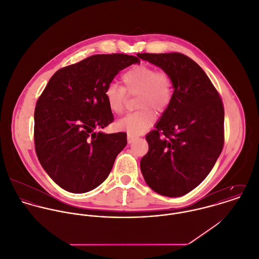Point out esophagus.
<instances>
[{
    "label": "esophagus",
    "instance_id": "esophagus-1",
    "mask_svg": "<svg viewBox=\"0 0 259 259\" xmlns=\"http://www.w3.org/2000/svg\"><path fill=\"white\" fill-rule=\"evenodd\" d=\"M138 138H139V136H137V135L127 134V143H128V144H132V143H134Z\"/></svg>",
    "mask_w": 259,
    "mask_h": 259
}]
</instances>
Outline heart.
I'll return each instance as SVG.
<instances>
[{
	"label": "heart",
	"instance_id": "1",
	"mask_svg": "<svg viewBox=\"0 0 259 259\" xmlns=\"http://www.w3.org/2000/svg\"><path fill=\"white\" fill-rule=\"evenodd\" d=\"M121 80L123 87L110 83L106 87L107 105L112 112L120 114L125 108L127 94H138L136 106L140 109L119 119L116 126L130 134L143 133L154 122L155 111L163 113L170 107L174 96L172 77L152 65L138 64L125 71Z\"/></svg>",
	"mask_w": 259,
	"mask_h": 259
}]
</instances>
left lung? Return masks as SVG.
I'll list each match as a JSON object with an SVG mask.
<instances>
[{
  "mask_svg": "<svg viewBox=\"0 0 259 259\" xmlns=\"http://www.w3.org/2000/svg\"><path fill=\"white\" fill-rule=\"evenodd\" d=\"M168 72L174 96L156 130L147 136L141 161L145 181L155 192L180 197L195 189L214 167L224 146L222 99L204 70L178 53H139Z\"/></svg>",
  "mask_w": 259,
  "mask_h": 259,
  "instance_id": "1",
  "label": "left lung"
}]
</instances>
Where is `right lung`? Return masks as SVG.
<instances>
[{"mask_svg":"<svg viewBox=\"0 0 259 259\" xmlns=\"http://www.w3.org/2000/svg\"><path fill=\"white\" fill-rule=\"evenodd\" d=\"M126 54H97L57 70L34 112L38 160L49 177L71 193H87L109 175L126 145V134H103L113 121L104 91L115 75L139 62Z\"/></svg>","mask_w":259,"mask_h":259,"instance_id":"right-lung-1","label":"right lung"}]
</instances>
